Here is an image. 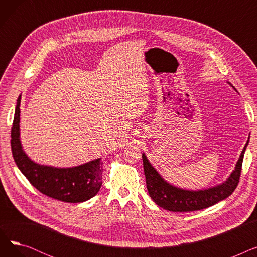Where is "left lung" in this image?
I'll use <instances>...</instances> for the list:
<instances>
[{
    "label": "left lung",
    "instance_id": "left-lung-1",
    "mask_svg": "<svg viewBox=\"0 0 257 257\" xmlns=\"http://www.w3.org/2000/svg\"><path fill=\"white\" fill-rule=\"evenodd\" d=\"M247 145L248 142L241 151L235 170L227 181L218 186L208 188V190L197 192L182 190V188L167 183L151 166L145 154H143L146 184L151 199L158 206L175 212H187L204 209L226 199L234 192L239 182L242 159H244Z\"/></svg>",
    "mask_w": 257,
    "mask_h": 257
}]
</instances>
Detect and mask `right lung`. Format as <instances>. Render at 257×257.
I'll return each instance as SVG.
<instances>
[{
    "label": "right lung",
    "instance_id": "obj_1",
    "mask_svg": "<svg viewBox=\"0 0 257 257\" xmlns=\"http://www.w3.org/2000/svg\"><path fill=\"white\" fill-rule=\"evenodd\" d=\"M20 104L18 99L11 128V151L18 168L42 194L66 203H80L96 196L102 186L100 158L75 168L40 166L25 154L20 141Z\"/></svg>",
    "mask_w": 257,
    "mask_h": 257
}]
</instances>
